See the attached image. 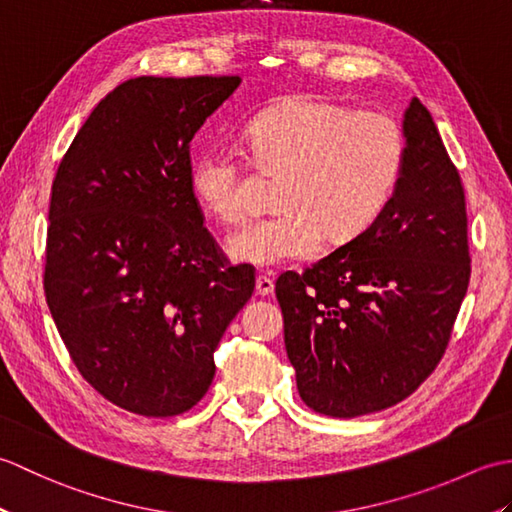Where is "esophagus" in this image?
Segmentation results:
<instances>
[{
	"instance_id": "obj_1",
	"label": "esophagus",
	"mask_w": 512,
	"mask_h": 512,
	"mask_svg": "<svg viewBox=\"0 0 512 512\" xmlns=\"http://www.w3.org/2000/svg\"><path fill=\"white\" fill-rule=\"evenodd\" d=\"M273 290H275L273 279L259 273V275H257V279H255V292H257V295L268 297V295H273Z\"/></svg>"
}]
</instances>
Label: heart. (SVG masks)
<instances>
[{"label":"heart","instance_id":"b5f03b06","mask_svg":"<svg viewBox=\"0 0 512 512\" xmlns=\"http://www.w3.org/2000/svg\"><path fill=\"white\" fill-rule=\"evenodd\" d=\"M244 143L259 169L279 173V209L228 237L235 259L259 266L310 257L325 237L345 244L367 231L398 187L407 149L394 116L350 112L317 96H292L259 112L244 129ZM191 184L220 222L237 224L246 215L239 149H206Z\"/></svg>","mask_w":512,"mask_h":512}]
</instances>
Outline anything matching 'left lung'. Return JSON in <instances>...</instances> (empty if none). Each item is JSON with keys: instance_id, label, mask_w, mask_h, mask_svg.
Wrapping results in <instances>:
<instances>
[{"instance_id": "obj_1", "label": "left lung", "mask_w": 512, "mask_h": 512, "mask_svg": "<svg viewBox=\"0 0 512 512\" xmlns=\"http://www.w3.org/2000/svg\"><path fill=\"white\" fill-rule=\"evenodd\" d=\"M405 165L378 220L275 292L301 400L356 418L411 396L442 361L471 279L458 167L418 99Z\"/></svg>"}]
</instances>
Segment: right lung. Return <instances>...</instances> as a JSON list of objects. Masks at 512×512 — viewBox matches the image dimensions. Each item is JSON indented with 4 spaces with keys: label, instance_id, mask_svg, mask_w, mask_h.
Here are the masks:
<instances>
[{
    "label": "right lung",
    "instance_id": "right-lung-1",
    "mask_svg": "<svg viewBox=\"0 0 512 512\" xmlns=\"http://www.w3.org/2000/svg\"><path fill=\"white\" fill-rule=\"evenodd\" d=\"M239 76H136L94 107L52 180L43 292L79 374L116 407L198 405L255 290L206 231L191 140Z\"/></svg>",
    "mask_w": 512,
    "mask_h": 512
}]
</instances>
